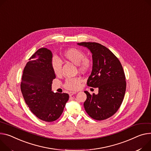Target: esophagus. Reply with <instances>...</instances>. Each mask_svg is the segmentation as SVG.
<instances>
[{"label": "esophagus", "instance_id": "obj_1", "mask_svg": "<svg viewBox=\"0 0 151 151\" xmlns=\"http://www.w3.org/2000/svg\"><path fill=\"white\" fill-rule=\"evenodd\" d=\"M75 94H76V92H74V91H70V92L68 93V94H69L70 96H72V95H73Z\"/></svg>", "mask_w": 151, "mask_h": 151}]
</instances>
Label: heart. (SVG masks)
<instances>
[{"mask_svg":"<svg viewBox=\"0 0 151 151\" xmlns=\"http://www.w3.org/2000/svg\"><path fill=\"white\" fill-rule=\"evenodd\" d=\"M64 58L73 63L78 65V70L81 72L87 71L90 67L91 62L88 59L85 58V53L80 49L76 48H71L66 50L63 54ZM52 68L55 75L60 76L61 74V64L57 58H53L52 61ZM81 83V79L79 78H68L65 81L64 87L66 89L70 90H78Z\"/></svg>","mask_w":151,"mask_h":151,"instance_id":"heart-1","label":"heart"}]
</instances>
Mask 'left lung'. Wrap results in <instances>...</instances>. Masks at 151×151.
I'll return each instance as SVG.
<instances>
[{"label":"left lung","mask_w":151,"mask_h":151,"mask_svg":"<svg viewBox=\"0 0 151 151\" xmlns=\"http://www.w3.org/2000/svg\"><path fill=\"white\" fill-rule=\"evenodd\" d=\"M77 44L88 48L92 53V71L87 84L99 89L97 94L84 91L85 110L93 119H106L117 112L124 98L127 84L122 65L111 51L99 43Z\"/></svg>","instance_id":"8db88e82"}]
</instances>
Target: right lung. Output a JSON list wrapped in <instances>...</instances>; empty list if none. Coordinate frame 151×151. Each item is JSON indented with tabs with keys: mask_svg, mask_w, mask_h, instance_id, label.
Here are the masks:
<instances>
[{
	"mask_svg": "<svg viewBox=\"0 0 151 151\" xmlns=\"http://www.w3.org/2000/svg\"><path fill=\"white\" fill-rule=\"evenodd\" d=\"M29 60L20 85L25 102L38 119L48 122L56 120L63 113L69 96L52 91V81L56 78L51 65L52 53L41 48Z\"/></svg>",
	"mask_w": 151,
	"mask_h": 151,
	"instance_id": "add662e5",
	"label": "right lung"
}]
</instances>
